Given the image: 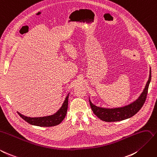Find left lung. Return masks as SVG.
Returning <instances> with one entry per match:
<instances>
[{
  "label": "left lung",
  "mask_w": 157,
  "mask_h": 157,
  "mask_svg": "<svg viewBox=\"0 0 157 157\" xmlns=\"http://www.w3.org/2000/svg\"><path fill=\"white\" fill-rule=\"evenodd\" d=\"M149 73L150 74L149 80H148L145 88H144L141 94L133 102L121 108H105L96 106V105L93 104L90 100H89V102H90L92 112L101 120L108 122L120 121L128 119V118L133 116L135 114H136L141 109L146 100L148 89H149V86L151 80V69Z\"/></svg>",
  "instance_id": "8db88e82"
}]
</instances>
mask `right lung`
Wrapping results in <instances>:
<instances>
[{
    "label": "right lung",
    "mask_w": 157,
    "mask_h": 157,
    "mask_svg": "<svg viewBox=\"0 0 157 157\" xmlns=\"http://www.w3.org/2000/svg\"><path fill=\"white\" fill-rule=\"evenodd\" d=\"M69 96V94H68V95L67 96L62 106L59 108V109L56 113L53 114L52 116L40 117H29L25 116L19 112H18V113L23 120L28 122V124L33 125L40 127H52L59 125L64 120L67 114V108H68Z\"/></svg>",
    "instance_id": "1"
}]
</instances>
